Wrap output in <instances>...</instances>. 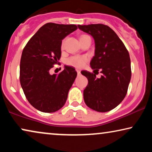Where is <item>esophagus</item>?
I'll use <instances>...</instances> for the list:
<instances>
[{"label": "esophagus", "instance_id": "esophagus-1", "mask_svg": "<svg viewBox=\"0 0 152 152\" xmlns=\"http://www.w3.org/2000/svg\"><path fill=\"white\" fill-rule=\"evenodd\" d=\"M77 74L79 75H80L81 74V71L80 70H77Z\"/></svg>", "mask_w": 152, "mask_h": 152}]
</instances>
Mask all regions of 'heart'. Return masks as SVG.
Wrapping results in <instances>:
<instances>
[{"instance_id": "obj_1", "label": "heart", "mask_w": 152, "mask_h": 152, "mask_svg": "<svg viewBox=\"0 0 152 152\" xmlns=\"http://www.w3.org/2000/svg\"><path fill=\"white\" fill-rule=\"evenodd\" d=\"M64 41L61 43V48H63ZM88 61V58L86 56H72L66 60V64L69 66H72L77 68H82L86 65Z\"/></svg>"}]
</instances>
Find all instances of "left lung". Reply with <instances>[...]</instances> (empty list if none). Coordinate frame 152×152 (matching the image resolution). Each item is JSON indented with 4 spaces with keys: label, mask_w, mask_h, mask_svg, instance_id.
<instances>
[{
    "label": "left lung",
    "mask_w": 152,
    "mask_h": 152,
    "mask_svg": "<svg viewBox=\"0 0 152 152\" xmlns=\"http://www.w3.org/2000/svg\"><path fill=\"white\" fill-rule=\"evenodd\" d=\"M78 28L95 39V56L91 61L94 72L82 71L88 83L84 91V99L89 108L98 112L113 109L125 97L132 69L129 54L116 33L104 24H91ZM103 75L96 77L95 71Z\"/></svg>",
    "instance_id": "1"
}]
</instances>
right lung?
I'll return each instance as SVG.
<instances>
[{
    "mask_svg": "<svg viewBox=\"0 0 152 152\" xmlns=\"http://www.w3.org/2000/svg\"><path fill=\"white\" fill-rule=\"evenodd\" d=\"M77 29L75 25L48 23L27 43L20 64V82L27 99L39 111L53 113L65 104L77 77L75 69L65 66L59 74H50L59 64L62 39Z\"/></svg>",
    "mask_w": 152,
    "mask_h": 152,
    "instance_id": "right-lung-1",
    "label": "right lung"
}]
</instances>
